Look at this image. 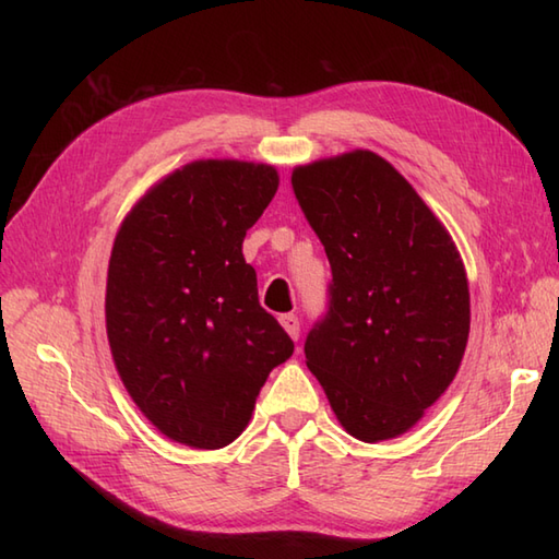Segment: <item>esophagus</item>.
<instances>
[{
  "instance_id": "34e87169",
  "label": "esophagus",
  "mask_w": 559,
  "mask_h": 559,
  "mask_svg": "<svg viewBox=\"0 0 559 559\" xmlns=\"http://www.w3.org/2000/svg\"><path fill=\"white\" fill-rule=\"evenodd\" d=\"M281 326L286 329V334L293 338V341H298L300 338V319L295 317V314H281Z\"/></svg>"
}]
</instances>
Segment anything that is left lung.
<instances>
[{"instance_id":"left-lung-1","label":"left lung","mask_w":559,"mask_h":559,"mask_svg":"<svg viewBox=\"0 0 559 559\" xmlns=\"http://www.w3.org/2000/svg\"><path fill=\"white\" fill-rule=\"evenodd\" d=\"M331 264L324 322L305 358L343 430L394 439L454 382L471 331L463 259L394 165L355 148L293 170Z\"/></svg>"}]
</instances>
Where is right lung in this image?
Returning a JSON list of instances; mask_svg holds the SVG:
<instances>
[{"label": "right lung", "instance_id": "obj_1", "mask_svg": "<svg viewBox=\"0 0 559 559\" xmlns=\"http://www.w3.org/2000/svg\"><path fill=\"white\" fill-rule=\"evenodd\" d=\"M278 182L266 163L192 160L151 185L117 230L105 288L112 362L173 442H235L269 372L293 355L242 257Z\"/></svg>", "mask_w": 559, "mask_h": 559}]
</instances>
